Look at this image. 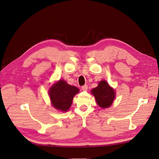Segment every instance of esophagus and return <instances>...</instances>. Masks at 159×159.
<instances>
[{
    "label": "esophagus",
    "instance_id": "esophagus-1",
    "mask_svg": "<svg viewBox=\"0 0 159 159\" xmlns=\"http://www.w3.org/2000/svg\"><path fill=\"white\" fill-rule=\"evenodd\" d=\"M82 89H83V91H86L87 90H88V85L84 84V86H82Z\"/></svg>",
    "mask_w": 159,
    "mask_h": 159
}]
</instances>
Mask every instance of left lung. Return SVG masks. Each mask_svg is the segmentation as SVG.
I'll return each instance as SVG.
<instances>
[{"instance_id": "1", "label": "left lung", "mask_w": 159, "mask_h": 159, "mask_svg": "<svg viewBox=\"0 0 159 159\" xmlns=\"http://www.w3.org/2000/svg\"><path fill=\"white\" fill-rule=\"evenodd\" d=\"M91 93L94 96L97 104L102 108L109 107L116 97L115 90L104 80H101L98 86L91 90Z\"/></svg>"}]
</instances>
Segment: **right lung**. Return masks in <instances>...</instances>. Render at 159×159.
Here are the masks:
<instances>
[{"label":"right lung","instance_id":"right-lung-1","mask_svg":"<svg viewBox=\"0 0 159 159\" xmlns=\"http://www.w3.org/2000/svg\"><path fill=\"white\" fill-rule=\"evenodd\" d=\"M79 92L77 87L69 85L61 79L50 87L49 96L52 106L56 110L66 111L72 104L73 97Z\"/></svg>","mask_w":159,"mask_h":159}]
</instances>
